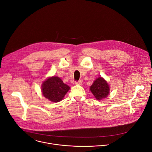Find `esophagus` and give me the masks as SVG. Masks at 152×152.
<instances>
[{"instance_id": "34e87169", "label": "esophagus", "mask_w": 152, "mask_h": 152, "mask_svg": "<svg viewBox=\"0 0 152 152\" xmlns=\"http://www.w3.org/2000/svg\"><path fill=\"white\" fill-rule=\"evenodd\" d=\"M75 85H82V81L81 80H79L78 81L75 82Z\"/></svg>"}]
</instances>
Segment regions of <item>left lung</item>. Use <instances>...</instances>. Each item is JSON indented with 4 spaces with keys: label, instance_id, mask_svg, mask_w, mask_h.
<instances>
[{
    "label": "left lung",
    "instance_id": "8db88e82",
    "mask_svg": "<svg viewBox=\"0 0 152 152\" xmlns=\"http://www.w3.org/2000/svg\"><path fill=\"white\" fill-rule=\"evenodd\" d=\"M90 90L97 100H101L109 95L110 87L103 78L98 77L91 86Z\"/></svg>",
    "mask_w": 152,
    "mask_h": 152
}]
</instances>
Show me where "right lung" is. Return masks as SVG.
I'll list each match as a JSON object with an SVG mask.
<instances>
[{"mask_svg": "<svg viewBox=\"0 0 152 152\" xmlns=\"http://www.w3.org/2000/svg\"><path fill=\"white\" fill-rule=\"evenodd\" d=\"M69 89L70 87L56 76L49 77L42 85V94L53 103L60 102Z\"/></svg>", "mask_w": 152, "mask_h": 152, "instance_id": "obj_1", "label": "right lung"}]
</instances>
